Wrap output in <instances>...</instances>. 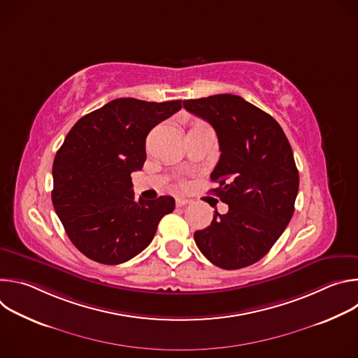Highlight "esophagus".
<instances>
[{
  "label": "esophagus",
  "instance_id": "1",
  "mask_svg": "<svg viewBox=\"0 0 358 358\" xmlns=\"http://www.w3.org/2000/svg\"><path fill=\"white\" fill-rule=\"evenodd\" d=\"M192 201L188 199V198H184V196H177L176 198V206L177 207H184V206H188V203H191Z\"/></svg>",
  "mask_w": 358,
  "mask_h": 358
}]
</instances>
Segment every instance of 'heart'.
<instances>
[{
    "label": "heart",
    "mask_w": 358,
    "mask_h": 358,
    "mask_svg": "<svg viewBox=\"0 0 358 358\" xmlns=\"http://www.w3.org/2000/svg\"><path fill=\"white\" fill-rule=\"evenodd\" d=\"M198 123H199V122H198ZM195 124H196V123H195Z\"/></svg>",
    "instance_id": "1"
}]
</instances>
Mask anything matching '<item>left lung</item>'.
I'll return each instance as SVG.
<instances>
[{
    "label": "left lung",
    "mask_w": 358,
    "mask_h": 358,
    "mask_svg": "<svg viewBox=\"0 0 358 358\" xmlns=\"http://www.w3.org/2000/svg\"><path fill=\"white\" fill-rule=\"evenodd\" d=\"M189 113L217 131L221 157L211 189L228 213L215 211L206 229L194 234L210 262L241 269L262 259L286 229L299 191L293 151L279 123L236 94L184 100Z\"/></svg>",
    "instance_id": "1"
}]
</instances>
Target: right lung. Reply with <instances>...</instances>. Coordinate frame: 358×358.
Listing matches in <instances>:
<instances>
[{
    "label": "right lung",
    "mask_w": 358,
    "mask_h": 358,
    "mask_svg": "<svg viewBox=\"0 0 358 358\" xmlns=\"http://www.w3.org/2000/svg\"><path fill=\"white\" fill-rule=\"evenodd\" d=\"M133 97L109 101L76 122L58 150L52 202L71 242L89 259L119 265L152 241L173 196L134 199L131 173L145 162V137L181 109Z\"/></svg>",
    "instance_id": "obj_1"
}]
</instances>
